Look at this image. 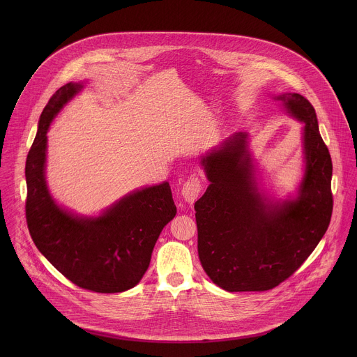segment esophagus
I'll return each mask as SVG.
<instances>
[{
  "instance_id": "esophagus-1",
  "label": "esophagus",
  "mask_w": 357,
  "mask_h": 357,
  "mask_svg": "<svg viewBox=\"0 0 357 357\" xmlns=\"http://www.w3.org/2000/svg\"><path fill=\"white\" fill-rule=\"evenodd\" d=\"M202 190V184L201 180L197 176H191L183 185L181 188V198L187 202V204H192L197 198L199 197Z\"/></svg>"
}]
</instances>
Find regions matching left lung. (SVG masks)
<instances>
[{
	"label": "left lung",
	"mask_w": 357,
	"mask_h": 357,
	"mask_svg": "<svg viewBox=\"0 0 357 357\" xmlns=\"http://www.w3.org/2000/svg\"><path fill=\"white\" fill-rule=\"evenodd\" d=\"M303 123V176L296 191L275 198L259 184L248 132H236L201 156L208 180L195 202L198 255L204 272L227 291H265L291 276L326 234L333 163L314 108L298 93L273 95Z\"/></svg>",
	"instance_id": "obj_1"
}]
</instances>
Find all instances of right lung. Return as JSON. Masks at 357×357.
I'll list each match as a JSON object with an SVG mask.
<instances>
[{
	"label": "right lung",
	"instance_id": "right-lung-1",
	"mask_svg": "<svg viewBox=\"0 0 357 357\" xmlns=\"http://www.w3.org/2000/svg\"><path fill=\"white\" fill-rule=\"evenodd\" d=\"M85 84L61 86L40 116L26 160V218L37 249L68 280L96 293H122L144 276L153 246L177 208L167 181L133 190L93 215L78 214L53 198L47 183V135Z\"/></svg>",
	"mask_w": 357,
	"mask_h": 357
}]
</instances>
